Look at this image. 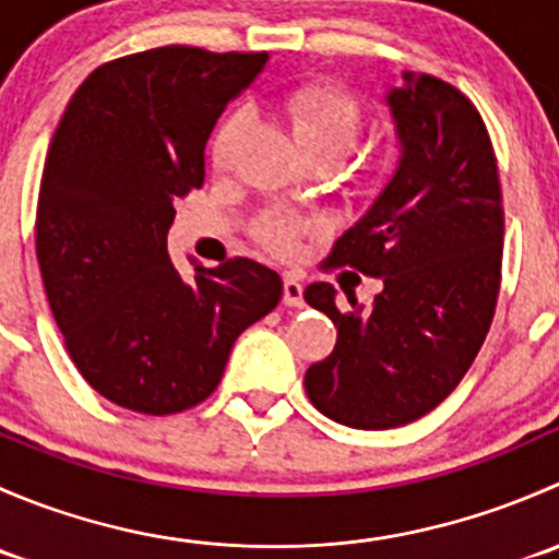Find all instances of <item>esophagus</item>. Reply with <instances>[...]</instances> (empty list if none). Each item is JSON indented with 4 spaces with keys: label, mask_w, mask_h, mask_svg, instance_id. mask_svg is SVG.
Returning a JSON list of instances; mask_svg holds the SVG:
<instances>
[{
    "label": "esophagus",
    "mask_w": 559,
    "mask_h": 559,
    "mask_svg": "<svg viewBox=\"0 0 559 559\" xmlns=\"http://www.w3.org/2000/svg\"><path fill=\"white\" fill-rule=\"evenodd\" d=\"M284 302L289 308H302V284L297 278H292V275H286L284 278Z\"/></svg>",
    "instance_id": "obj_1"
}]
</instances>
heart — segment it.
<instances>
[{
	"instance_id": "1",
	"label": "heart",
	"mask_w": 559,
	"mask_h": 559,
	"mask_svg": "<svg viewBox=\"0 0 559 559\" xmlns=\"http://www.w3.org/2000/svg\"><path fill=\"white\" fill-rule=\"evenodd\" d=\"M275 112H278L284 127L289 129L292 138L297 140V145L308 156L330 154L343 159L354 148L365 123V110L359 99L348 88L337 86L332 81H306L286 88L275 99ZM243 129V112H233L218 127L216 138H213V162H216V167L229 165ZM253 233H257V240L267 251L278 253V257H289L297 248L300 235L306 233V224L273 213V216H264Z\"/></svg>"
}]
</instances>
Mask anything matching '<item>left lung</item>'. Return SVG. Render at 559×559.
I'll list each match as a JSON object with an SVG mask.
<instances>
[{"mask_svg":"<svg viewBox=\"0 0 559 559\" xmlns=\"http://www.w3.org/2000/svg\"><path fill=\"white\" fill-rule=\"evenodd\" d=\"M386 97L403 159L368 213L321 267L384 281L373 306H335L332 284L302 297L337 326L332 354L308 368L306 392L330 419L389 430L430 414L476 359L500 295L503 191L487 123L438 78L405 72Z\"/></svg>","mask_w":559,"mask_h":559,"instance_id":"left-lung-1","label":"left lung"}]
</instances>
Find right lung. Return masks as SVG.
<instances>
[{"label":"right lung","instance_id":"right-lung-1","mask_svg":"<svg viewBox=\"0 0 559 559\" xmlns=\"http://www.w3.org/2000/svg\"><path fill=\"white\" fill-rule=\"evenodd\" d=\"M267 53L165 45L99 64L64 107L43 167L35 243L78 373L148 416L194 408L246 326L278 306L253 259L197 267L167 253L175 202L205 183V143Z\"/></svg>","mask_w":559,"mask_h":559}]
</instances>
